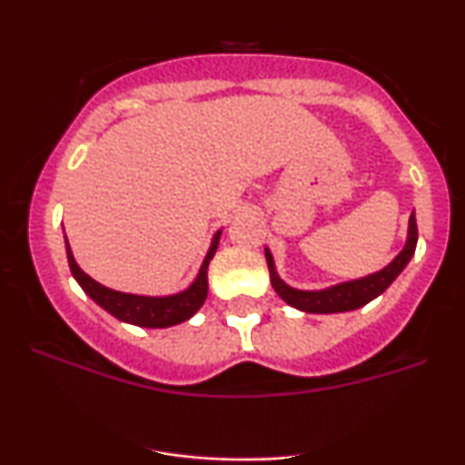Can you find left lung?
Listing matches in <instances>:
<instances>
[{
    "label": "left lung",
    "instance_id": "left-lung-1",
    "mask_svg": "<svg viewBox=\"0 0 465 465\" xmlns=\"http://www.w3.org/2000/svg\"><path fill=\"white\" fill-rule=\"evenodd\" d=\"M415 244H418V223H415V212H413L409 218L407 244H404V249L400 251L391 264L370 277L348 282V284L332 286L328 288V291H297V288L286 286L275 273L273 258H271L269 251H266V264H269L271 284H273L275 292L286 303H291L292 308H297V311H303V312H317V314L345 312V311H356V308L365 306V303L376 300L381 292H385L389 284H391V282L402 273L404 266L409 264L411 255L415 253Z\"/></svg>",
    "mask_w": 465,
    "mask_h": 465
}]
</instances>
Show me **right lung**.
Wrapping results in <instances>:
<instances>
[{
    "instance_id": "obj_1",
    "label": "right lung",
    "mask_w": 465,
    "mask_h": 465,
    "mask_svg": "<svg viewBox=\"0 0 465 465\" xmlns=\"http://www.w3.org/2000/svg\"><path fill=\"white\" fill-rule=\"evenodd\" d=\"M218 240H221V232L216 233L212 240V247L207 251L203 266L196 275L194 284L188 291L179 292V295L170 297H140V295H129V292H117L111 291L98 282L92 280L84 271H80V266L74 260L72 251L67 244V262L72 269V275L76 277V282L83 286V291L87 292L92 300L103 306L106 312L114 314L120 322L140 325V328H168V325H177L181 322H188V319L203 306L207 297V264L214 258L218 249Z\"/></svg>"
}]
</instances>
